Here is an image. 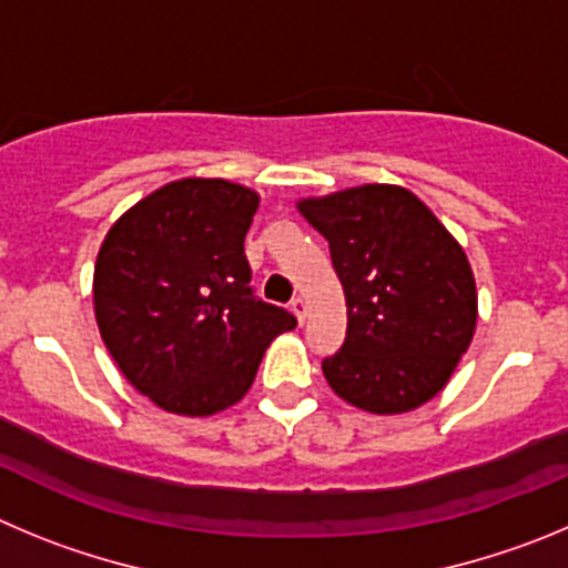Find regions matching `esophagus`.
<instances>
[{"label": "esophagus", "mask_w": 568, "mask_h": 568, "mask_svg": "<svg viewBox=\"0 0 568 568\" xmlns=\"http://www.w3.org/2000/svg\"><path fill=\"white\" fill-rule=\"evenodd\" d=\"M291 311H294L296 322H305V314H308V305H305L303 296H294V300H291Z\"/></svg>", "instance_id": "obj_1"}]
</instances>
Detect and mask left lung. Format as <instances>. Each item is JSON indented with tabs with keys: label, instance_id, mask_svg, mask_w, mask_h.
Masks as SVG:
<instances>
[{
	"label": "left lung",
	"instance_id": "obj_1",
	"mask_svg": "<svg viewBox=\"0 0 568 568\" xmlns=\"http://www.w3.org/2000/svg\"><path fill=\"white\" fill-rule=\"evenodd\" d=\"M328 240L347 331L322 373L334 393L379 416L430 402L456 371L478 320L473 268L413 192L365 183L300 201Z\"/></svg>",
	"mask_w": 568,
	"mask_h": 568
}]
</instances>
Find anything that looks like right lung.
I'll list each match as a JSON object with an SVG mask.
<instances>
[{"mask_svg":"<svg viewBox=\"0 0 568 568\" xmlns=\"http://www.w3.org/2000/svg\"><path fill=\"white\" fill-rule=\"evenodd\" d=\"M257 192L183 178L112 223L95 260L101 339L130 385L181 416L246 396L274 336L296 325L252 288L243 240Z\"/></svg>","mask_w":568,"mask_h":568,"instance_id":"right-lung-1","label":"right lung"}]
</instances>
